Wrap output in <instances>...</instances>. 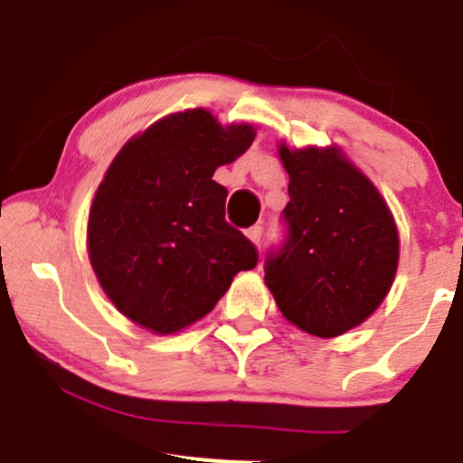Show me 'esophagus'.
<instances>
[{"mask_svg": "<svg viewBox=\"0 0 463 463\" xmlns=\"http://www.w3.org/2000/svg\"><path fill=\"white\" fill-rule=\"evenodd\" d=\"M246 235H249V240L253 241V244L260 246L261 237H264V226H250L249 231H246Z\"/></svg>", "mask_w": 463, "mask_h": 463, "instance_id": "1", "label": "esophagus"}]
</instances>
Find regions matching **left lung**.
<instances>
[{
  "mask_svg": "<svg viewBox=\"0 0 463 463\" xmlns=\"http://www.w3.org/2000/svg\"><path fill=\"white\" fill-rule=\"evenodd\" d=\"M288 172L284 240L266 253V287L291 325L334 338L376 311L399 261L378 190L335 149L279 147Z\"/></svg>",
  "mask_w": 463,
  "mask_h": 463,
  "instance_id": "1",
  "label": "left lung"
}]
</instances>
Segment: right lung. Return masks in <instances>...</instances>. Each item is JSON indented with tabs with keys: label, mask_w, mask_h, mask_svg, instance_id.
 Returning a JSON list of instances; mask_svg holds the SVG:
<instances>
[{
	"label": "right lung",
	"mask_w": 463,
	"mask_h": 463,
	"mask_svg": "<svg viewBox=\"0 0 463 463\" xmlns=\"http://www.w3.org/2000/svg\"><path fill=\"white\" fill-rule=\"evenodd\" d=\"M249 125L222 128L205 109L172 114L132 138L89 213V260L120 314L154 334L203 318L260 255L226 222L219 165L249 149Z\"/></svg>",
	"instance_id": "add662e5"
}]
</instances>
